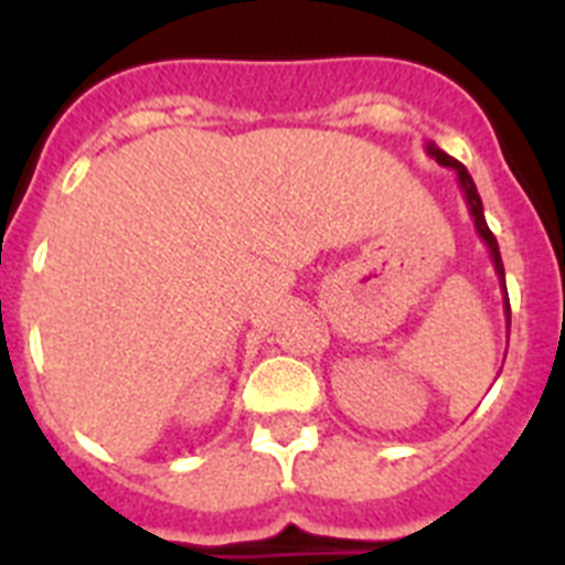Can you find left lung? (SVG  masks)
<instances>
[{"instance_id": "8db88e82", "label": "left lung", "mask_w": 565, "mask_h": 565, "mask_svg": "<svg viewBox=\"0 0 565 565\" xmlns=\"http://www.w3.org/2000/svg\"><path fill=\"white\" fill-rule=\"evenodd\" d=\"M426 153L434 159V162H440L443 168H451V171L457 173V182H460L462 188V196H466V205H469V214L475 216V228L477 234H480V239L486 243V248H489L491 254V263H494V271H498L500 277V288H503V311H505V326L512 329V308H509V294H505V271H503V259H500V248H498V239H494V234L489 231V225H486V216H483V202H480V194H477V185L475 180H471V173L466 171V166H460L455 157H448L446 151H440L434 142H426Z\"/></svg>"}]
</instances>
